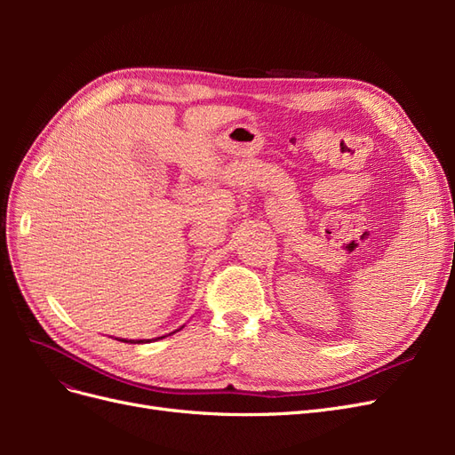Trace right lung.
<instances>
[{"mask_svg":"<svg viewBox=\"0 0 455 455\" xmlns=\"http://www.w3.org/2000/svg\"><path fill=\"white\" fill-rule=\"evenodd\" d=\"M121 341H125V339H121ZM125 343H129V341H125ZM131 343H142V339H140V341H134V339H131Z\"/></svg>","mask_w":455,"mask_h":455,"instance_id":"right-lung-1","label":"right lung"}]
</instances>
